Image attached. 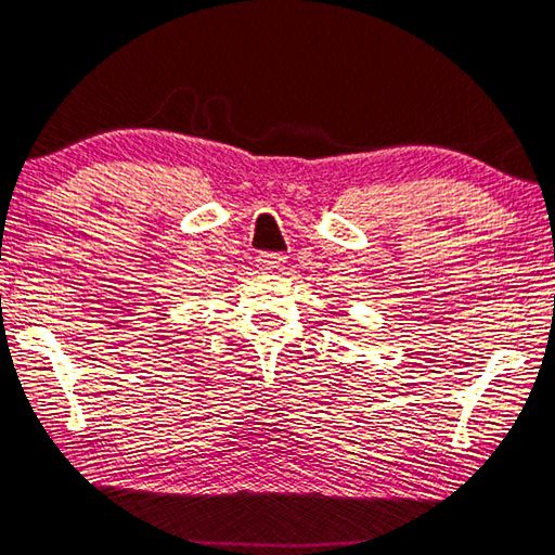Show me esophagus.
Instances as JSON below:
<instances>
[{"mask_svg":"<svg viewBox=\"0 0 555 555\" xmlns=\"http://www.w3.org/2000/svg\"><path fill=\"white\" fill-rule=\"evenodd\" d=\"M285 260L287 258L283 256V253H260V256L256 258L260 270H280L285 266Z\"/></svg>","mask_w":555,"mask_h":555,"instance_id":"1","label":"esophagus"}]
</instances>
